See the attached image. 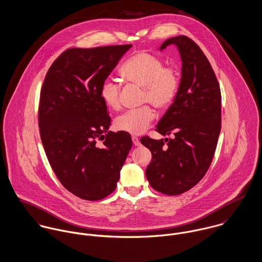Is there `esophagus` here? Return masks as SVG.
<instances>
[{
	"label": "esophagus",
	"instance_id": "obj_1",
	"mask_svg": "<svg viewBox=\"0 0 262 262\" xmlns=\"http://www.w3.org/2000/svg\"><path fill=\"white\" fill-rule=\"evenodd\" d=\"M132 140H133L134 145H137V146H139V145H141V142H140L139 138H137V137H133V138H132Z\"/></svg>",
	"mask_w": 262,
	"mask_h": 262
}]
</instances>
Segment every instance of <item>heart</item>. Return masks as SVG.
<instances>
[{"mask_svg": "<svg viewBox=\"0 0 262 262\" xmlns=\"http://www.w3.org/2000/svg\"><path fill=\"white\" fill-rule=\"evenodd\" d=\"M120 75L125 82L143 88L142 102H148L157 110L170 106L178 92L177 71L171 67H164L162 59L147 52H139L127 59L120 69ZM100 97L108 108L117 111L120 107V84L114 79H105L100 88ZM154 117L152 110L144 105L117 117L115 124L118 130L141 135Z\"/></svg>", "mask_w": 262, "mask_h": 262, "instance_id": "b5f03b06", "label": "heart"}]
</instances>
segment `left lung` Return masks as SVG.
<instances>
[{"label":"left lung","instance_id":"8db88e82","mask_svg":"<svg viewBox=\"0 0 262 262\" xmlns=\"http://www.w3.org/2000/svg\"><path fill=\"white\" fill-rule=\"evenodd\" d=\"M174 45L182 61L181 80L172 105L158 123L163 136L141 139L151 152L145 176L166 195H180L197 185L208 171L221 130V92L216 75L200 47L187 36L167 39L160 51Z\"/></svg>","mask_w":262,"mask_h":262}]
</instances>
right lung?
Instances as JSON below:
<instances>
[{"mask_svg": "<svg viewBox=\"0 0 262 262\" xmlns=\"http://www.w3.org/2000/svg\"><path fill=\"white\" fill-rule=\"evenodd\" d=\"M132 45L63 52L49 68L40 93L39 128L60 183L89 201L112 194L132 148L130 135L108 130L102 82Z\"/></svg>", "mask_w": 262, "mask_h": 262, "instance_id": "right-lung-1", "label": "right lung"}]
</instances>
